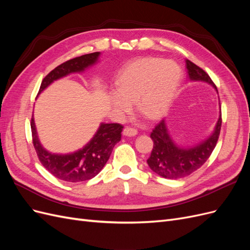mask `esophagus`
Returning a JSON list of instances; mask_svg holds the SVG:
<instances>
[{
  "mask_svg": "<svg viewBox=\"0 0 250 250\" xmlns=\"http://www.w3.org/2000/svg\"><path fill=\"white\" fill-rule=\"evenodd\" d=\"M123 134L126 135V137H134V135L138 134V130L133 127L126 126L123 130Z\"/></svg>",
  "mask_w": 250,
  "mask_h": 250,
  "instance_id": "34e87169",
  "label": "esophagus"
}]
</instances>
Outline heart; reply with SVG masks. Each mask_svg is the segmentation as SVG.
Segmentation results:
<instances>
[{
  "label": "heart",
  "mask_w": 250,
  "mask_h": 250,
  "mask_svg": "<svg viewBox=\"0 0 250 250\" xmlns=\"http://www.w3.org/2000/svg\"><path fill=\"white\" fill-rule=\"evenodd\" d=\"M181 81L180 67L161 58L138 59L120 74L118 92L111 103L120 113L128 112L137 100L140 111L150 119H157L168 111Z\"/></svg>",
  "instance_id": "b5f03b06"
}]
</instances>
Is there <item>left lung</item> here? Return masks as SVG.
Segmentation results:
<instances>
[{
  "instance_id": "left-lung-1",
  "label": "left lung",
  "mask_w": 250,
  "mask_h": 250,
  "mask_svg": "<svg viewBox=\"0 0 250 250\" xmlns=\"http://www.w3.org/2000/svg\"><path fill=\"white\" fill-rule=\"evenodd\" d=\"M186 63L188 77L191 80L206 81L216 87L213 80L201 67L188 59ZM221 124L222 117L220 109V117L210 137L193 148H184L178 146L172 140L165 121L162 120L150 134V138L153 141V149L147 160L150 169L164 178L178 179L188 176L208 160L217 145Z\"/></svg>"
}]
</instances>
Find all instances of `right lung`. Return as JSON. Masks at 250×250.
<instances>
[{
  "mask_svg": "<svg viewBox=\"0 0 250 250\" xmlns=\"http://www.w3.org/2000/svg\"><path fill=\"white\" fill-rule=\"evenodd\" d=\"M99 55L100 52L89 53L56 66L42 79L39 94L54 80L71 73L84 71L97 62ZM30 124L33 146L40 162L53 176L69 183H80L95 177L107 163L113 147L121 141V132L123 130V125L119 123H102L94 138L82 149L70 154H55L49 152L41 145L33 118Z\"/></svg>",
  "mask_w": 250,
  "mask_h": 250,
  "instance_id": "right-lung-1",
  "label": "right lung"
}]
</instances>
